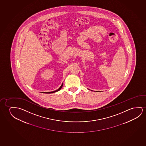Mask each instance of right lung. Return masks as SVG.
Segmentation results:
<instances>
[{"mask_svg": "<svg viewBox=\"0 0 146 146\" xmlns=\"http://www.w3.org/2000/svg\"><path fill=\"white\" fill-rule=\"evenodd\" d=\"M63 86V83H62V84L61 85V86H60L59 88L58 89H57V90H55V91H52V92H44L45 93H54V92H57V91H59L60 89H61L62 87Z\"/></svg>", "mask_w": 146, "mask_h": 146, "instance_id": "right-lung-1", "label": "right lung"}]
</instances>
